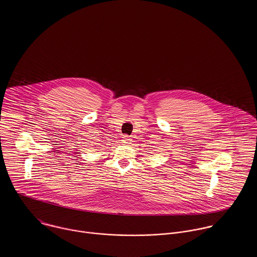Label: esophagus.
I'll return each instance as SVG.
<instances>
[{"label":"esophagus","instance_id":"obj_1","mask_svg":"<svg viewBox=\"0 0 257 257\" xmlns=\"http://www.w3.org/2000/svg\"><path fill=\"white\" fill-rule=\"evenodd\" d=\"M121 142H122V144L126 145V146H130V145H132V140H131V139H129V137H128V136H124V137H122Z\"/></svg>","mask_w":257,"mask_h":257}]
</instances>
